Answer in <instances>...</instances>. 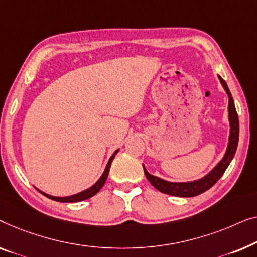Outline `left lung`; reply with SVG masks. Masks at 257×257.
Listing matches in <instances>:
<instances>
[{"instance_id":"left-lung-1","label":"left lung","mask_w":257,"mask_h":257,"mask_svg":"<svg viewBox=\"0 0 257 257\" xmlns=\"http://www.w3.org/2000/svg\"><path fill=\"white\" fill-rule=\"evenodd\" d=\"M219 80L221 82L222 87L225 88V91L228 95V118H229V140H228V147H227L226 154L221 161L219 162L218 165H215V168L212 170L211 172L207 173L205 177H202L201 179L193 180V182H186V183H172L164 180L162 178H158L156 176L150 175L147 171V169L144 168V175H146L147 179L149 180L151 185L155 189H157L160 192L170 194V196H176V197H196L198 194L204 193L205 191L214 185L218 180L221 178L223 172L226 171V169L228 168L230 162H232L234 155H235L237 143H238V117L237 113L234 106V100L230 94L228 86H227L226 81L219 75Z\"/></svg>"}]
</instances>
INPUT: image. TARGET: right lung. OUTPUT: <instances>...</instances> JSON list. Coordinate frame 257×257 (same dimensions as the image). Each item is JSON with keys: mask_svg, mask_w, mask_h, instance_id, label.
<instances>
[{"mask_svg": "<svg viewBox=\"0 0 257 257\" xmlns=\"http://www.w3.org/2000/svg\"><path fill=\"white\" fill-rule=\"evenodd\" d=\"M118 153V149L115 151L113 154V156L109 158V161H108L106 169H104V171L102 173V176L100 177V179L97 180V182L94 184L93 186L89 187V189L82 191V192H79L77 194H73V196H70V197H53V196H50L48 193H44L43 191L38 190L39 192L42 194H44L45 197H48L49 199H52V200H56V201H60V202H78V201H82V200H86V199H89V198L95 196V194L99 192V191L102 189V186L104 185V183H106L107 180V177H108V173H109V169H110V165H111V162H113L115 155Z\"/></svg>", "mask_w": 257, "mask_h": 257, "instance_id": "right-lung-1", "label": "right lung"}]
</instances>
